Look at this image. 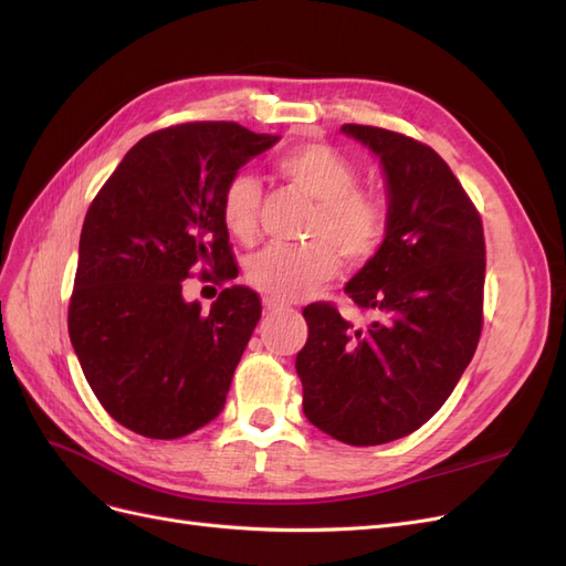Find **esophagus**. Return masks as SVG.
Listing matches in <instances>:
<instances>
[{
	"mask_svg": "<svg viewBox=\"0 0 566 566\" xmlns=\"http://www.w3.org/2000/svg\"><path fill=\"white\" fill-rule=\"evenodd\" d=\"M264 310H266V314H279V312H287L290 306L285 302L273 300V297H264Z\"/></svg>",
	"mask_w": 566,
	"mask_h": 566,
	"instance_id": "obj_1",
	"label": "esophagus"
}]
</instances>
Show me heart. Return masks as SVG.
Wrapping results in <instances>:
<instances>
[{
    "instance_id": "b5f03b06",
    "label": "heart",
    "mask_w": 566,
    "mask_h": 566,
    "mask_svg": "<svg viewBox=\"0 0 566 566\" xmlns=\"http://www.w3.org/2000/svg\"><path fill=\"white\" fill-rule=\"evenodd\" d=\"M276 172L316 200L310 221L312 243L266 245L248 262V281L273 300H297L337 273V254L349 266H364L385 243V205L358 191L356 167L328 144H302L276 160ZM262 186L238 172L221 193V221L241 243H252L260 227Z\"/></svg>"
}]
</instances>
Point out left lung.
Returning a JSON list of instances; mask_svg holds the SVG:
<instances>
[{
  "instance_id": "left-lung-1",
  "label": "left lung",
  "mask_w": 566,
  "mask_h": 566,
  "mask_svg": "<svg viewBox=\"0 0 566 566\" xmlns=\"http://www.w3.org/2000/svg\"><path fill=\"white\" fill-rule=\"evenodd\" d=\"M380 158L387 235L345 293L366 325L331 302L304 306L295 358L304 416L349 447L416 432L451 397L484 323L482 217L439 153L399 132L342 125Z\"/></svg>"
}]
</instances>
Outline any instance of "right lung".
<instances>
[{"mask_svg": "<svg viewBox=\"0 0 566 566\" xmlns=\"http://www.w3.org/2000/svg\"><path fill=\"white\" fill-rule=\"evenodd\" d=\"M276 142L238 123L158 129L90 205L67 333L101 406L136 434L186 437L227 403L262 302L250 287H227L238 264L221 193ZM196 270L226 285L210 315L180 295Z\"/></svg>", "mask_w": 566, "mask_h": 566, "instance_id": "1", "label": "right lung"}]
</instances>
